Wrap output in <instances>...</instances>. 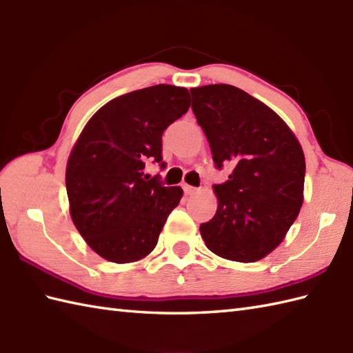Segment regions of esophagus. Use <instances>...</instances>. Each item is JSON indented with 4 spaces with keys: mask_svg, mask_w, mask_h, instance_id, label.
Returning a JSON list of instances; mask_svg holds the SVG:
<instances>
[{
    "mask_svg": "<svg viewBox=\"0 0 353 353\" xmlns=\"http://www.w3.org/2000/svg\"><path fill=\"white\" fill-rule=\"evenodd\" d=\"M183 191H185V194H186V196H192V194L194 192H197V188H196V186H191V185H183Z\"/></svg>",
    "mask_w": 353,
    "mask_h": 353,
    "instance_id": "obj_1",
    "label": "esophagus"
}]
</instances>
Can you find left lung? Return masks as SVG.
I'll list each match as a JSON object with an SVG mask.
<instances>
[{
  "label": "left lung",
  "instance_id": "1",
  "mask_svg": "<svg viewBox=\"0 0 353 353\" xmlns=\"http://www.w3.org/2000/svg\"><path fill=\"white\" fill-rule=\"evenodd\" d=\"M191 97L215 167L232 168L226 182L214 185L219 208L200 224L201 238L224 259L259 261L301 212L303 150L283 119L243 89L208 85L192 88Z\"/></svg>",
  "mask_w": 353,
  "mask_h": 353
}]
</instances>
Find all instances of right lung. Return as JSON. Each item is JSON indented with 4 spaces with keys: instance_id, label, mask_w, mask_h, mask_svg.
<instances>
[{
    "instance_id": "right-lung-1",
    "label": "right lung",
    "mask_w": 353,
    "mask_h": 353,
    "mask_svg": "<svg viewBox=\"0 0 353 353\" xmlns=\"http://www.w3.org/2000/svg\"><path fill=\"white\" fill-rule=\"evenodd\" d=\"M188 97V89L171 85L138 89L104 104L80 133L66 165L70 214L101 258H145L181 201V186H163L144 168H165L162 133L186 114Z\"/></svg>"
}]
</instances>
